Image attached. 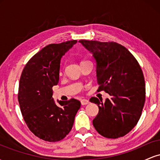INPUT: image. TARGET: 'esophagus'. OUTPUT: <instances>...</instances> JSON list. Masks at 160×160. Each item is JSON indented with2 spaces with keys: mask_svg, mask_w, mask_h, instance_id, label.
I'll return each mask as SVG.
<instances>
[{
  "mask_svg": "<svg viewBox=\"0 0 160 160\" xmlns=\"http://www.w3.org/2000/svg\"><path fill=\"white\" fill-rule=\"evenodd\" d=\"M80 102H81L82 105H86V104H88L89 103V100H87V99H82Z\"/></svg>",
  "mask_w": 160,
  "mask_h": 160,
  "instance_id": "34e87169",
  "label": "esophagus"
}]
</instances>
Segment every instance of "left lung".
Listing matches in <instances>:
<instances>
[{
  "label": "left lung",
  "mask_w": 160,
  "mask_h": 160,
  "mask_svg": "<svg viewBox=\"0 0 160 160\" xmlns=\"http://www.w3.org/2000/svg\"><path fill=\"white\" fill-rule=\"evenodd\" d=\"M92 54L100 86L111 98L105 102L92 97L99 108L92 123L108 138H118L129 132L140 119L145 102L144 74L138 62L123 46L115 42L79 40Z\"/></svg>",
  "instance_id": "8db88e82"
}]
</instances>
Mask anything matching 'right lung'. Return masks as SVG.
<instances>
[{
	"instance_id": "obj_1",
	"label": "right lung",
	"mask_w": 160,
	"mask_h": 160,
	"mask_svg": "<svg viewBox=\"0 0 160 160\" xmlns=\"http://www.w3.org/2000/svg\"><path fill=\"white\" fill-rule=\"evenodd\" d=\"M77 40L52 43L43 47L28 62L19 80L18 100L28 127L40 139L56 142L70 132L80 102L74 98H52V86L59 80L62 56Z\"/></svg>"
}]
</instances>
